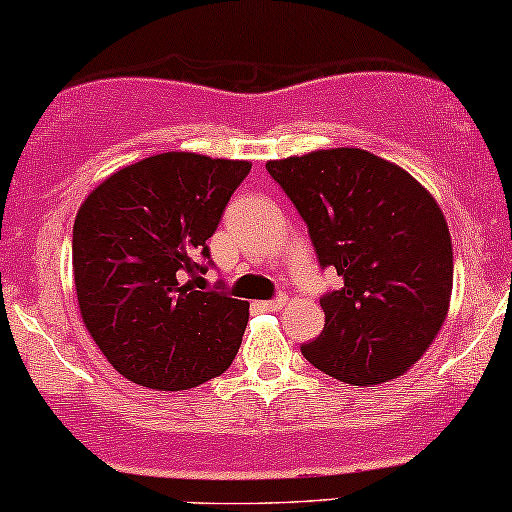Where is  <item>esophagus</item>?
I'll return each mask as SVG.
<instances>
[{"mask_svg":"<svg viewBox=\"0 0 512 512\" xmlns=\"http://www.w3.org/2000/svg\"><path fill=\"white\" fill-rule=\"evenodd\" d=\"M286 303H288V298H286V295H281V298H276V300H267V303H260V305H262V310H269V312H281L283 307H286Z\"/></svg>","mask_w":512,"mask_h":512,"instance_id":"esophagus-1","label":"esophagus"}]
</instances>
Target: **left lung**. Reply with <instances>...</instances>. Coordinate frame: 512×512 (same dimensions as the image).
Wrapping results in <instances>:
<instances>
[{"label": "left lung", "instance_id": "1", "mask_svg": "<svg viewBox=\"0 0 512 512\" xmlns=\"http://www.w3.org/2000/svg\"><path fill=\"white\" fill-rule=\"evenodd\" d=\"M305 219L319 264L343 276L303 355L350 386L403 377L432 346L453 293V245L439 202L398 164L360 147L267 162Z\"/></svg>", "mask_w": 512, "mask_h": 512}]
</instances>
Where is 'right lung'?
Segmentation results:
<instances>
[{
    "label": "right lung",
    "instance_id": "1",
    "mask_svg": "<svg viewBox=\"0 0 512 512\" xmlns=\"http://www.w3.org/2000/svg\"><path fill=\"white\" fill-rule=\"evenodd\" d=\"M245 159L162 152L123 166L73 224V281L85 329L116 372L157 391L193 389L236 357L250 303L197 291L207 238Z\"/></svg>",
    "mask_w": 512,
    "mask_h": 512
}]
</instances>
